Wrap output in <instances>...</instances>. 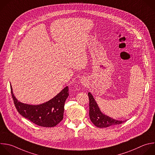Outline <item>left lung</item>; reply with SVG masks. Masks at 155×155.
Masks as SVG:
<instances>
[{
  "label": "left lung",
  "mask_w": 155,
  "mask_h": 155,
  "mask_svg": "<svg viewBox=\"0 0 155 155\" xmlns=\"http://www.w3.org/2000/svg\"><path fill=\"white\" fill-rule=\"evenodd\" d=\"M89 117L91 122L98 128H106L113 125H120L125 122L113 119L103 114L100 110L92 94L89 92Z\"/></svg>",
  "instance_id": "left-lung-1"
}]
</instances>
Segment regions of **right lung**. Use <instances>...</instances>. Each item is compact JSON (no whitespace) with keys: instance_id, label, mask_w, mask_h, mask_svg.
<instances>
[{"instance_id":"add662e5","label":"right lung","mask_w":155,"mask_h":155,"mask_svg":"<svg viewBox=\"0 0 155 155\" xmlns=\"http://www.w3.org/2000/svg\"><path fill=\"white\" fill-rule=\"evenodd\" d=\"M11 93L19 113L35 124L44 127H53L63 120L64 104L69 96L68 86L54 98L39 105L24 104L18 101L13 93L12 86Z\"/></svg>"}]
</instances>
